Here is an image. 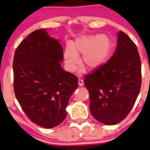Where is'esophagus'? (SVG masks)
Masks as SVG:
<instances>
[{"instance_id":"1","label":"esophagus","mask_w":150,"mask_h":150,"mask_svg":"<svg viewBox=\"0 0 150 150\" xmlns=\"http://www.w3.org/2000/svg\"><path fill=\"white\" fill-rule=\"evenodd\" d=\"M79 84L80 86H83L84 85V81L82 79H79Z\"/></svg>"}]
</instances>
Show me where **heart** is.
<instances>
[{
	"instance_id": "heart-1",
	"label": "heart",
	"mask_w": 150,
	"mask_h": 150,
	"mask_svg": "<svg viewBox=\"0 0 150 150\" xmlns=\"http://www.w3.org/2000/svg\"><path fill=\"white\" fill-rule=\"evenodd\" d=\"M111 43L103 35H84L77 38L64 50V59L68 69H75L79 64L78 54L83 53L81 62L87 69H94L103 64L111 50Z\"/></svg>"
}]
</instances>
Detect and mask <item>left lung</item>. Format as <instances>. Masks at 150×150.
I'll use <instances>...</instances> for the list:
<instances>
[{
    "label": "left lung",
    "mask_w": 150,
    "mask_h": 150,
    "mask_svg": "<svg viewBox=\"0 0 150 150\" xmlns=\"http://www.w3.org/2000/svg\"><path fill=\"white\" fill-rule=\"evenodd\" d=\"M84 77L91 115L107 125L119 123L133 108L141 87V61L136 44L120 31L112 57Z\"/></svg>",
    "instance_id": "obj_1"
}]
</instances>
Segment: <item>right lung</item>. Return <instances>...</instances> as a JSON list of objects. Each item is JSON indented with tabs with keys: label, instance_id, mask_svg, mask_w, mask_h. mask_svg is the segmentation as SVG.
Masks as SVG:
<instances>
[{
	"label": "right lung",
	"instance_id": "right-lung-1",
	"mask_svg": "<svg viewBox=\"0 0 150 150\" xmlns=\"http://www.w3.org/2000/svg\"><path fill=\"white\" fill-rule=\"evenodd\" d=\"M62 46L45 29L36 30L17 47L13 62V89L28 118L41 127H56L78 88V78L64 71Z\"/></svg>",
	"mask_w": 150,
	"mask_h": 150
}]
</instances>
